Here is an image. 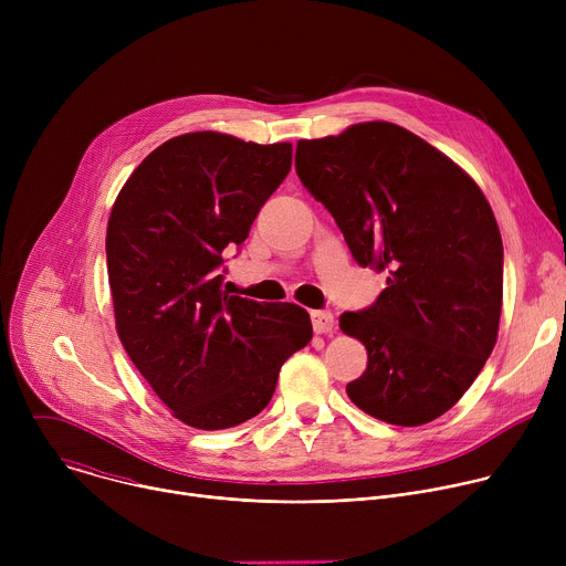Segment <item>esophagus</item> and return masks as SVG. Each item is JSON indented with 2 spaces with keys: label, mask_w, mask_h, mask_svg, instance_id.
<instances>
[{
  "label": "esophagus",
  "mask_w": 566,
  "mask_h": 566,
  "mask_svg": "<svg viewBox=\"0 0 566 566\" xmlns=\"http://www.w3.org/2000/svg\"><path fill=\"white\" fill-rule=\"evenodd\" d=\"M311 322L315 334H332L336 329V317L332 311H313Z\"/></svg>",
  "instance_id": "obj_1"
}]
</instances>
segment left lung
Masks as SVG:
<instances>
[{
    "mask_svg": "<svg viewBox=\"0 0 566 566\" xmlns=\"http://www.w3.org/2000/svg\"><path fill=\"white\" fill-rule=\"evenodd\" d=\"M295 170L354 260L389 273L376 304L340 315L367 349L352 402L402 428L439 419L497 343L504 247L489 199L452 158L387 120L297 140Z\"/></svg>",
    "mask_w": 566,
    "mask_h": 566,
    "instance_id": "8db88e82",
    "label": "left lung"
}]
</instances>
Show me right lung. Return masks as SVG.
I'll list each match as a JSON object with an SVG mask.
<instances>
[{
    "instance_id": "1",
    "label": "right lung",
    "mask_w": 566,
    "mask_h": 566,
    "mask_svg": "<svg viewBox=\"0 0 566 566\" xmlns=\"http://www.w3.org/2000/svg\"><path fill=\"white\" fill-rule=\"evenodd\" d=\"M291 158V143L190 132L147 154L114 201L107 273L118 338L190 428L226 430L258 417L282 365L313 336L297 304L221 291L223 249L249 237Z\"/></svg>"
}]
</instances>
